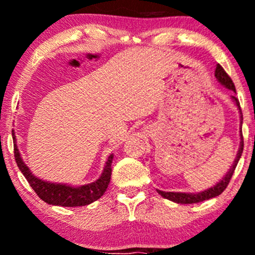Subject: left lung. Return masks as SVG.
<instances>
[{"label":"left lung","mask_w":255,"mask_h":255,"mask_svg":"<svg viewBox=\"0 0 255 255\" xmlns=\"http://www.w3.org/2000/svg\"><path fill=\"white\" fill-rule=\"evenodd\" d=\"M215 77L218 80V83L221 85H223L225 89L233 91V92L236 93L235 85H234L233 80H231L229 75H228L227 73H225L224 69L222 68L221 64H217V67H216ZM231 99H233L234 103L236 104V107H238V110L240 113V125H241V127H240V139H241V141H240V147H239L238 154H236L235 160H234L233 165H231L229 171H228L227 174L224 175V177L222 178L219 182L216 183L215 186L210 187V188L205 189V191H203V192H199V193L164 192V191H159V189H157L158 194H160L163 198L168 199V200H170V201H174V203H176V204H197V203H200V201L209 200V199L218 197L219 194H222V193L224 192V189L227 188L228 184H229V182H230V178H231V176H233L234 171H235V168H236V165H238L240 158H241V156H242V151H244V137H242V130H241L244 118H242L241 107H240L239 99L236 98L235 96H231Z\"/></svg>","instance_id":"left-lung-1"}]
</instances>
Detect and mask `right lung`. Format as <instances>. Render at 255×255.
<instances>
[{
	"label": "right lung",
	"mask_w": 255,
	"mask_h": 255,
	"mask_svg": "<svg viewBox=\"0 0 255 255\" xmlns=\"http://www.w3.org/2000/svg\"><path fill=\"white\" fill-rule=\"evenodd\" d=\"M11 135H13L14 141V156H15V162L20 171L28 181L32 189L37 193L38 197L46 204L63 207L86 206V205L98 200L107 191L111 177V163L114 159L113 153L108 157L101 176L95 182L83 184L79 187L67 183L49 182V181H44L32 174L30 168L22 160L21 154L17 148L15 131L11 130Z\"/></svg>",
	"instance_id": "obj_1"
}]
</instances>
